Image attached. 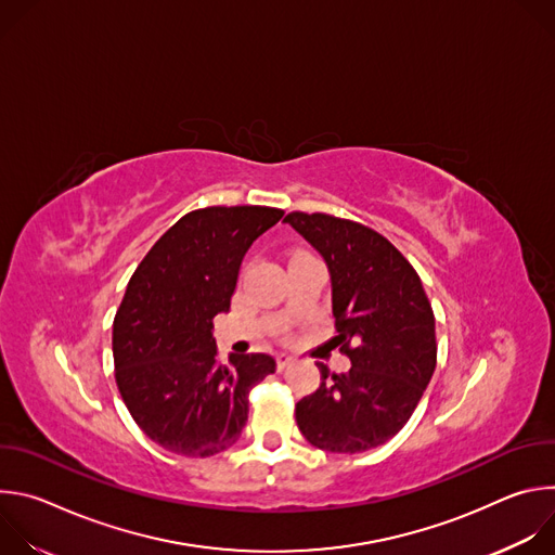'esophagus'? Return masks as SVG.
Masks as SVG:
<instances>
[{"instance_id":"34e87169","label":"esophagus","mask_w":555,"mask_h":555,"mask_svg":"<svg viewBox=\"0 0 555 555\" xmlns=\"http://www.w3.org/2000/svg\"><path fill=\"white\" fill-rule=\"evenodd\" d=\"M294 362V356H289V353H279L276 356V371H283L285 366H289Z\"/></svg>"}]
</instances>
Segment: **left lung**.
Returning a JSON list of instances; mask_svg holds the SVG:
<instances>
[{
	"label": "left lung",
	"mask_w": 555,
	"mask_h": 555,
	"mask_svg": "<svg viewBox=\"0 0 555 555\" xmlns=\"http://www.w3.org/2000/svg\"><path fill=\"white\" fill-rule=\"evenodd\" d=\"M285 221L319 250L332 274V302L347 373L321 369V386L296 404L305 439L356 454L398 435L437 366L435 313L422 279L386 236L327 212Z\"/></svg>",
	"instance_id": "left-lung-1"
}]
</instances>
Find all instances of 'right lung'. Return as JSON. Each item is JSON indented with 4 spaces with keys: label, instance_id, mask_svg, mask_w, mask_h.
Instances as JSON below:
<instances>
[{
    "label": "right lung",
    "instance_id": "right-lung-1",
    "mask_svg": "<svg viewBox=\"0 0 555 555\" xmlns=\"http://www.w3.org/2000/svg\"><path fill=\"white\" fill-rule=\"evenodd\" d=\"M283 217L270 206L186 212L144 255L114 319L120 398L140 430L169 452L212 456L248 420V395L270 373L266 353L217 360L212 319L228 311L253 242Z\"/></svg>",
    "mask_w": 555,
    "mask_h": 555
}]
</instances>
